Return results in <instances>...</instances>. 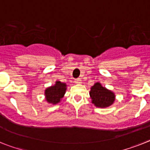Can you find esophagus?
Instances as JSON below:
<instances>
[{"instance_id": "obj_1", "label": "esophagus", "mask_w": 150, "mask_h": 150, "mask_svg": "<svg viewBox=\"0 0 150 150\" xmlns=\"http://www.w3.org/2000/svg\"><path fill=\"white\" fill-rule=\"evenodd\" d=\"M74 82L75 83V84H81V79H76L75 80V81Z\"/></svg>"}]
</instances>
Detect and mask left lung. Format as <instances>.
<instances>
[{
	"label": "left lung",
	"mask_w": 150,
	"mask_h": 150,
	"mask_svg": "<svg viewBox=\"0 0 150 150\" xmlns=\"http://www.w3.org/2000/svg\"><path fill=\"white\" fill-rule=\"evenodd\" d=\"M90 96L92 99V103L96 106L100 108L111 106L115 100L114 93L103 88L100 83H96L91 88Z\"/></svg>",
	"instance_id": "obj_1"
}]
</instances>
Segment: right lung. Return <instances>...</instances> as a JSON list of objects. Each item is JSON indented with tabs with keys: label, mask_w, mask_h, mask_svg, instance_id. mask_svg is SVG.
Masks as SVG:
<instances>
[{
	"label": "right lung",
	"mask_w": 150,
	"mask_h": 150,
	"mask_svg": "<svg viewBox=\"0 0 150 150\" xmlns=\"http://www.w3.org/2000/svg\"><path fill=\"white\" fill-rule=\"evenodd\" d=\"M66 90V84L59 81L56 82L55 85L51 86L45 90V96L48 103L57 104L63 97Z\"/></svg>",
	"instance_id": "obj_1"
}]
</instances>
